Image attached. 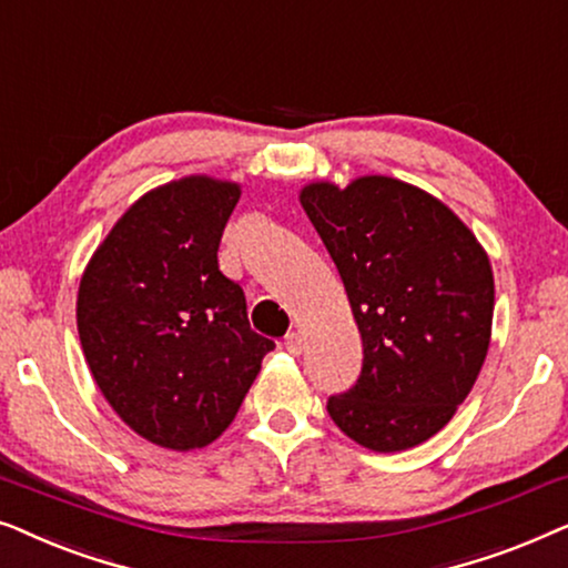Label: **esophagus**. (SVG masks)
<instances>
[{"instance_id":"34e87169","label":"esophagus","mask_w":568,"mask_h":568,"mask_svg":"<svg viewBox=\"0 0 568 568\" xmlns=\"http://www.w3.org/2000/svg\"><path fill=\"white\" fill-rule=\"evenodd\" d=\"M284 346H286V352L290 354H302V333L300 331H292V333H286V338H284Z\"/></svg>"}]
</instances>
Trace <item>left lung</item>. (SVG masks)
Wrapping results in <instances>:
<instances>
[{"label":"left lung","mask_w":568,"mask_h":568,"mask_svg":"<svg viewBox=\"0 0 568 568\" xmlns=\"http://www.w3.org/2000/svg\"><path fill=\"white\" fill-rule=\"evenodd\" d=\"M359 325V379L331 395L341 432L375 453L434 437L484 367L494 274L476 235L429 193L395 178L300 193Z\"/></svg>","instance_id":"1"}]
</instances>
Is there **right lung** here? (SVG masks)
Here are the masks:
<instances>
[{"label": "right lung", "mask_w": 568, "mask_h": 568, "mask_svg": "<svg viewBox=\"0 0 568 568\" xmlns=\"http://www.w3.org/2000/svg\"><path fill=\"white\" fill-rule=\"evenodd\" d=\"M240 185L191 175L144 193L84 268L77 331L92 377L139 437L206 447L232 424L274 341L247 323L216 251Z\"/></svg>", "instance_id": "right-lung-1"}]
</instances>
